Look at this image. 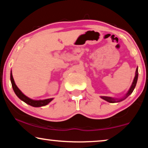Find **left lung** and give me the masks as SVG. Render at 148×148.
Returning a JSON list of instances; mask_svg holds the SVG:
<instances>
[{
    "instance_id": "obj_1",
    "label": "left lung",
    "mask_w": 148,
    "mask_h": 148,
    "mask_svg": "<svg viewBox=\"0 0 148 148\" xmlns=\"http://www.w3.org/2000/svg\"><path fill=\"white\" fill-rule=\"evenodd\" d=\"M138 78V68H137V69H136V76H135V78H134V79L133 83H132V86H131L128 92H127V93L126 94V95H125V96L124 97V98H122V99H121V100H116V99L112 98H111V97H108V96H101V98H102V99H103V100H105L106 101H107V102H110V103L119 102H120V101L123 100H124V99L126 98L127 96H129L130 95V94L132 93V92H133L134 88H135V87H136V83H137Z\"/></svg>"
}]
</instances>
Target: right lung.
<instances>
[{
	"mask_svg": "<svg viewBox=\"0 0 148 148\" xmlns=\"http://www.w3.org/2000/svg\"><path fill=\"white\" fill-rule=\"evenodd\" d=\"M10 81H11V84H12L13 90H14V93L16 94V95L21 100H23V102H25L28 105L32 106L33 107L44 106L47 105L48 103L51 102V101L53 100V98H49V99H46V100H33L32 99L28 98L27 96H26L25 94H24L23 92L18 89V88L16 86V84H15L14 79H13V77H12V72L10 73Z\"/></svg>",
	"mask_w": 148,
	"mask_h": 148,
	"instance_id": "obj_1",
	"label": "right lung"
}]
</instances>
